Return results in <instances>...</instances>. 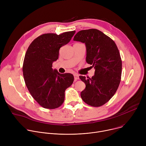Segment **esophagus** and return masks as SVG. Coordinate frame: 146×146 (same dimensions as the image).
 I'll list each match as a JSON object with an SVG mask.
<instances>
[{"mask_svg": "<svg viewBox=\"0 0 146 146\" xmlns=\"http://www.w3.org/2000/svg\"><path fill=\"white\" fill-rule=\"evenodd\" d=\"M74 80L77 81V80L79 79V76L77 74H74Z\"/></svg>", "mask_w": 146, "mask_h": 146, "instance_id": "obj_1", "label": "esophagus"}]
</instances>
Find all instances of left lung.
Listing matches in <instances>:
<instances>
[{
    "label": "left lung",
    "instance_id": "1",
    "mask_svg": "<svg viewBox=\"0 0 146 146\" xmlns=\"http://www.w3.org/2000/svg\"><path fill=\"white\" fill-rule=\"evenodd\" d=\"M73 40L85 43L86 61L95 69L92 78L79 77L86 86L81 97L88 105L101 106L113 96L119 85L122 60L119 50L110 37L96 29L79 31Z\"/></svg>",
    "mask_w": 146,
    "mask_h": 146
}]
</instances>
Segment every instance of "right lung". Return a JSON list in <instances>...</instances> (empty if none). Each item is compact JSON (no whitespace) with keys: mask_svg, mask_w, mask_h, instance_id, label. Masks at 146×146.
I'll return each mask as SVG.
<instances>
[{"mask_svg":"<svg viewBox=\"0 0 146 146\" xmlns=\"http://www.w3.org/2000/svg\"><path fill=\"white\" fill-rule=\"evenodd\" d=\"M75 32L41 35L32 41L26 52L23 66L25 84L34 99L45 109L60 106L65 90L73 82V74H60L52 66L58 59L60 48L69 42Z\"/></svg>","mask_w":146,"mask_h":146,"instance_id":"obj_1","label":"right lung"}]
</instances>
